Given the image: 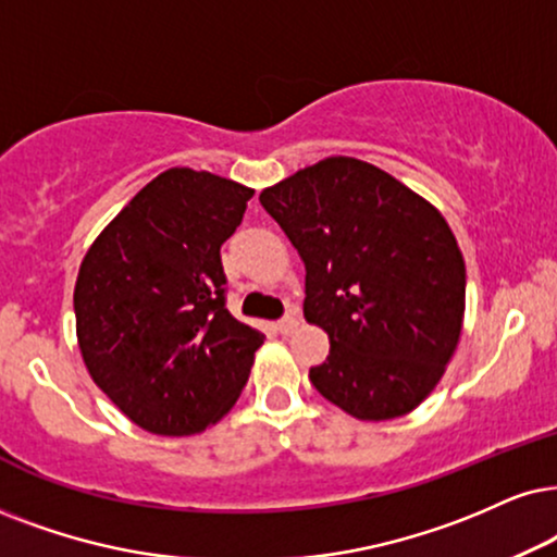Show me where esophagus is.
<instances>
[{"label": "esophagus", "instance_id": "esophagus-1", "mask_svg": "<svg viewBox=\"0 0 557 557\" xmlns=\"http://www.w3.org/2000/svg\"><path fill=\"white\" fill-rule=\"evenodd\" d=\"M298 323H300V321H298V315H295V313H287L285 319H280V321H277V331H280V334H285V336H287V334H293L295 329H298Z\"/></svg>", "mask_w": 557, "mask_h": 557}]
</instances>
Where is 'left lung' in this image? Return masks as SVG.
<instances>
[{
  "label": "left lung",
  "mask_w": 557,
  "mask_h": 557,
  "mask_svg": "<svg viewBox=\"0 0 557 557\" xmlns=\"http://www.w3.org/2000/svg\"><path fill=\"white\" fill-rule=\"evenodd\" d=\"M259 202L306 264V321L329 334L313 388L362 421L413 411L445 375L466 311V262L440 210L351 157L300 169Z\"/></svg>",
  "instance_id": "left-lung-1"
}]
</instances>
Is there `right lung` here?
I'll use <instances>...</instances> for the list:
<instances>
[{
	"instance_id": "add662e5",
	"label": "right lung",
	"mask_w": 557,
	"mask_h": 557,
	"mask_svg": "<svg viewBox=\"0 0 557 557\" xmlns=\"http://www.w3.org/2000/svg\"><path fill=\"white\" fill-rule=\"evenodd\" d=\"M251 195L210 172L166 169L84 257L74 287L84 364L146 432H202L249 380L264 334L228 313L221 246Z\"/></svg>"
}]
</instances>
